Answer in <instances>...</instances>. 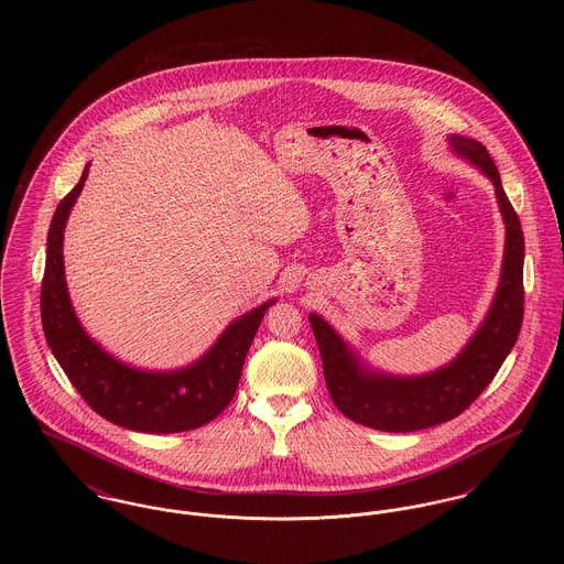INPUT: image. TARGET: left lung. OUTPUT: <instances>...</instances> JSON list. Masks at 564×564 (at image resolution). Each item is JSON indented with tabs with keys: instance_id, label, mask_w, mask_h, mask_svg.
I'll return each instance as SVG.
<instances>
[{
	"instance_id": "left-lung-1",
	"label": "left lung",
	"mask_w": 564,
	"mask_h": 564,
	"mask_svg": "<svg viewBox=\"0 0 564 564\" xmlns=\"http://www.w3.org/2000/svg\"><path fill=\"white\" fill-rule=\"evenodd\" d=\"M448 148L492 182L506 224L499 285L484 322L467 345L453 361L427 375H389L372 368L322 315H308L332 400L350 421L372 430L405 433L455 419L499 372L520 334L524 315V237L520 219L482 143L471 137L448 134Z\"/></svg>"
}]
</instances>
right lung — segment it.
Listing matches in <instances>:
<instances>
[{"label": "right lung", "instance_id": "1", "mask_svg": "<svg viewBox=\"0 0 564 564\" xmlns=\"http://www.w3.org/2000/svg\"><path fill=\"white\" fill-rule=\"evenodd\" d=\"M56 207L46 242L42 281V325L46 343L76 391L106 421L141 433H180L212 423L232 402L247 350L276 300L247 311L230 323L196 361L175 370H143L120 361L84 329L65 281L63 237L69 214L88 177Z\"/></svg>", "mask_w": 564, "mask_h": 564}]
</instances>
